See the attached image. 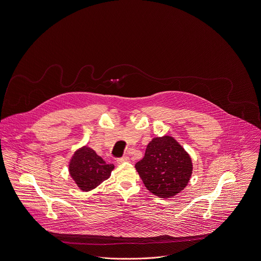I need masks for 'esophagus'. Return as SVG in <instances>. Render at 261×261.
<instances>
[{
  "label": "esophagus",
  "instance_id": "1",
  "mask_svg": "<svg viewBox=\"0 0 261 261\" xmlns=\"http://www.w3.org/2000/svg\"><path fill=\"white\" fill-rule=\"evenodd\" d=\"M129 161H130V158L128 156H123V157L117 159L118 164H123V163H126V162H129Z\"/></svg>",
  "mask_w": 261,
  "mask_h": 261
}]
</instances>
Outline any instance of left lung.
Here are the masks:
<instances>
[{
  "label": "left lung",
  "instance_id": "left-lung-1",
  "mask_svg": "<svg viewBox=\"0 0 261 261\" xmlns=\"http://www.w3.org/2000/svg\"><path fill=\"white\" fill-rule=\"evenodd\" d=\"M135 168L146 188L161 198L181 192L192 174L189 154L170 136L156 137L147 145L144 157Z\"/></svg>",
  "mask_w": 261,
  "mask_h": 261
}]
</instances>
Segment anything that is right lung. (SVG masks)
Here are the masks:
<instances>
[{
    "label": "right lung",
    "mask_w": 261,
    "mask_h": 261,
    "mask_svg": "<svg viewBox=\"0 0 261 261\" xmlns=\"http://www.w3.org/2000/svg\"><path fill=\"white\" fill-rule=\"evenodd\" d=\"M113 169V164H107L87 146L77 150L69 164L71 177L83 191H90L107 180Z\"/></svg>",
    "instance_id": "add662e5"
}]
</instances>
